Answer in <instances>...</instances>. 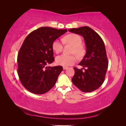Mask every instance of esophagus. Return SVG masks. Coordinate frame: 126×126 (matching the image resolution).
Segmentation results:
<instances>
[{"mask_svg": "<svg viewBox=\"0 0 126 126\" xmlns=\"http://www.w3.org/2000/svg\"><path fill=\"white\" fill-rule=\"evenodd\" d=\"M68 68L67 67H63V70H66V69H68Z\"/></svg>", "mask_w": 126, "mask_h": 126, "instance_id": "34e87169", "label": "esophagus"}]
</instances>
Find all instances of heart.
I'll return each mask as SVG.
<instances>
[{"label":"heart","mask_w":126,"mask_h":126,"mask_svg":"<svg viewBox=\"0 0 126 126\" xmlns=\"http://www.w3.org/2000/svg\"><path fill=\"white\" fill-rule=\"evenodd\" d=\"M64 43L71 45L73 46L72 53H75L78 57H82L83 51L81 48L82 40L79 35L75 34H70L64 37ZM52 49L57 54L63 51V43L59 39L55 40L52 43ZM56 63L58 65L63 66H68L73 65L77 61V58L74 55L62 54L56 58Z\"/></svg>","instance_id":"obj_1"}]
</instances>
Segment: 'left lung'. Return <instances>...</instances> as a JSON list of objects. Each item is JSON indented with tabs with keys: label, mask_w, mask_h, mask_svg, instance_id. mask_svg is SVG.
Returning a JSON list of instances; mask_svg holds the SVG:
<instances>
[{
	"label": "left lung",
	"mask_w": 126,
	"mask_h": 126,
	"mask_svg": "<svg viewBox=\"0 0 126 126\" xmlns=\"http://www.w3.org/2000/svg\"><path fill=\"white\" fill-rule=\"evenodd\" d=\"M68 31L82 35L86 46V53L79 63L83 68H74L75 74L72 82L83 92L96 90L104 82L108 66L103 41L96 32L88 26L74 28Z\"/></svg>",
	"instance_id": "left-lung-1"
}]
</instances>
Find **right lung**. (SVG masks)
<instances>
[{
	"label": "right lung",
	"instance_id": "obj_1",
	"mask_svg": "<svg viewBox=\"0 0 126 126\" xmlns=\"http://www.w3.org/2000/svg\"><path fill=\"white\" fill-rule=\"evenodd\" d=\"M67 30L49 27L33 31L24 40L18 54V74L27 90L36 94L46 93L53 88L61 66L47 67L54 60L52 43Z\"/></svg>",
	"mask_w": 126,
	"mask_h": 126
}]
</instances>
